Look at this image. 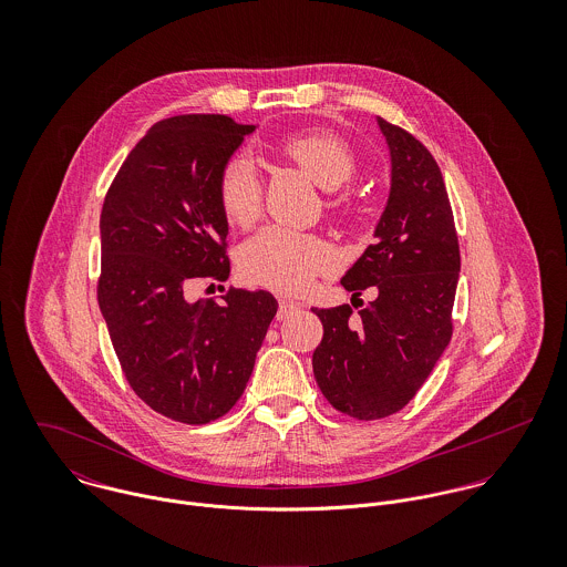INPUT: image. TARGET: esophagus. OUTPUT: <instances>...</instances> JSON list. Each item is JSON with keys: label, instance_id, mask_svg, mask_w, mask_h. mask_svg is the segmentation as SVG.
Returning <instances> with one entry per match:
<instances>
[{"label": "esophagus", "instance_id": "1", "mask_svg": "<svg viewBox=\"0 0 567 567\" xmlns=\"http://www.w3.org/2000/svg\"><path fill=\"white\" fill-rule=\"evenodd\" d=\"M295 310H299V303H295V301H290V299H279V319H286V317H290Z\"/></svg>", "mask_w": 567, "mask_h": 567}]
</instances>
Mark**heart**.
Instances as JSON below:
<instances>
[{"label":"heart","instance_id":"1","mask_svg":"<svg viewBox=\"0 0 567 567\" xmlns=\"http://www.w3.org/2000/svg\"><path fill=\"white\" fill-rule=\"evenodd\" d=\"M279 153L297 163L317 185L327 192L342 187L355 172L351 146L331 131H303L281 140ZM216 196L225 218L236 227L252 225L261 214V178L252 162L236 155L223 165L216 181ZM329 205L342 212V200ZM336 266V250L329 244L286 227H264L240 248V272L246 281L277 290L301 292L319 275Z\"/></svg>","mask_w":567,"mask_h":567}]
</instances>
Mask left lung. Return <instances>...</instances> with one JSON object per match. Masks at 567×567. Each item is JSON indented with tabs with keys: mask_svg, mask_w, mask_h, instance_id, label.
Instances as JSON below:
<instances>
[{
	"mask_svg": "<svg viewBox=\"0 0 567 567\" xmlns=\"http://www.w3.org/2000/svg\"><path fill=\"white\" fill-rule=\"evenodd\" d=\"M391 155V189L375 244L340 284L378 299L353 319L349 306L315 310L323 340L315 378L336 410L373 421L402 410L423 386L452 338L461 250L443 174L427 148L378 117Z\"/></svg>",
	"mask_w": 567,
	"mask_h": 567,
	"instance_id": "left-lung-1",
	"label": "left lung"
}]
</instances>
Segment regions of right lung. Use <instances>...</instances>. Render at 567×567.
<instances>
[{
	"mask_svg": "<svg viewBox=\"0 0 567 567\" xmlns=\"http://www.w3.org/2000/svg\"><path fill=\"white\" fill-rule=\"evenodd\" d=\"M255 128L227 115L167 117L131 151L102 205L97 303L113 349L133 391L189 425L243 398L277 315L266 290H227L220 303L185 297L194 279L229 277L216 181Z\"/></svg>",
	"mask_w": 567,
	"mask_h": 567,
	"instance_id": "obj_1",
	"label": "right lung"
}]
</instances>
